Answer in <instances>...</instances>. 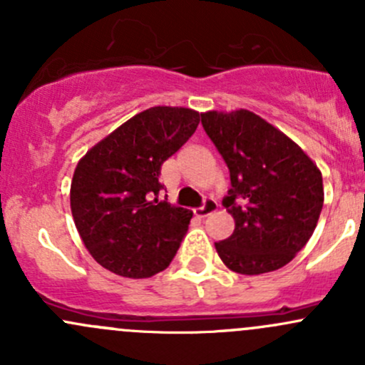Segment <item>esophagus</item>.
<instances>
[{"label": "esophagus", "instance_id": "obj_1", "mask_svg": "<svg viewBox=\"0 0 365 365\" xmlns=\"http://www.w3.org/2000/svg\"><path fill=\"white\" fill-rule=\"evenodd\" d=\"M217 201L215 200H205V203L200 206V208H196L194 210V213H196V217H201V219H203V217H206V215H210V213H213L217 210Z\"/></svg>", "mask_w": 365, "mask_h": 365}]
</instances>
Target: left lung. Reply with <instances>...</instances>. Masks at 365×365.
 <instances>
[{
  "instance_id": "1",
  "label": "left lung",
  "mask_w": 365,
  "mask_h": 365,
  "mask_svg": "<svg viewBox=\"0 0 365 365\" xmlns=\"http://www.w3.org/2000/svg\"><path fill=\"white\" fill-rule=\"evenodd\" d=\"M201 123L230 169L222 205L235 231L215 244L220 259L244 275L284 267L314 233L322 173L288 135L251 111H210Z\"/></svg>"
}]
</instances>
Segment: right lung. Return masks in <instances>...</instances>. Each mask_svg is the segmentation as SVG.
Masks as SVG:
<instances>
[{
    "mask_svg": "<svg viewBox=\"0 0 365 365\" xmlns=\"http://www.w3.org/2000/svg\"><path fill=\"white\" fill-rule=\"evenodd\" d=\"M200 125L185 108L146 109L95 145L77 164L70 208L97 263L121 277L159 274L175 257L192 212L159 201L160 168Z\"/></svg>",
    "mask_w": 365,
    "mask_h": 365,
    "instance_id": "right-lung-1",
    "label": "right lung"
}]
</instances>
